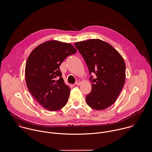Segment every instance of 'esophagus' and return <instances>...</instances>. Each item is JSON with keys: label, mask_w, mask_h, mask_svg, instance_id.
Here are the masks:
<instances>
[{"label": "esophagus", "mask_w": 152, "mask_h": 152, "mask_svg": "<svg viewBox=\"0 0 152 152\" xmlns=\"http://www.w3.org/2000/svg\"><path fill=\"white\" fill-rule=\"evenodd\" d=\"M80 83H81L80 81H79V80H77V81H76V83H75V85H76V86H78V85H80Z\"/></svg>", "instance_id": "esophagus-1"}]
</instances>
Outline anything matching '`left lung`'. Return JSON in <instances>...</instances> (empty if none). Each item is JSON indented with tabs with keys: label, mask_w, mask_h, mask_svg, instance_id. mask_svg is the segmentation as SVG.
<instances>
[{
	"label": "left lung",
	"mask_w": 152,
	"mask_h": 152,
	"mask_svg": "<svg viewBox=\"0 0 152 152\" xmlns=\"http://www.w3.org/2000/svg\"><path fill=\"white\" fill-rule=\"evenodd\" d=\"M75 47L82 55L91 77V91L86 97L88 106L97 110H104L117 100L126 79V64L121 54L110 44L93 39L76 42Z\"/></svg>",
	"instance_id": "8db88e82"
}]
</instances>
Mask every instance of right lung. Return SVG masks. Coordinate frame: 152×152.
Masks as SVG:
<instances>
[{
    "label": "right lung",
    "mask_w": 152,
    "mask_h": 152,
    "mask_svg": "<svg viewBox=\"0 0 152 152\" xmlns=\"http://www.w3.org/2000/svg\"><path fill=\"white\" fill-rule=\"evenodd\" d=\"M76 52L71 44L53 40L39 45L29 55L25 66L26 85L46 109L57 111L66 104L70 89L64 83L59 67Z\"/></svg>",
    "instance_id": "right-lung-1"
}]
</instances>
